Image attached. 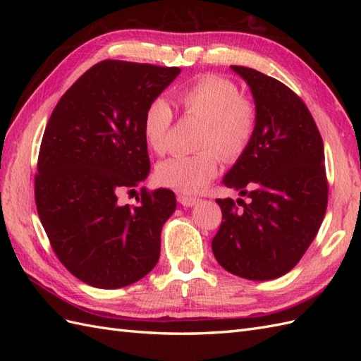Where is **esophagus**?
<instances>
[{"label":"esophagus","instance_id":"1","mask_svg":"<svg viewBox=\"0 0 361 361\" xmlns=\"http://www.w3.org/2000/svg\"><path fill=\"white\" fill-rule=\"evenodd\" d=\"M178 200L182 206H194V204L199 203L197 197H191V195H187V194H179Z\"/></svg>","mask_w":361,"mask_h":361}]
</instances>
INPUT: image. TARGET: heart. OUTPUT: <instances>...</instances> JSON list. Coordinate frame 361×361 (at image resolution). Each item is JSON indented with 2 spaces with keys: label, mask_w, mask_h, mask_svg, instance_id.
I'll return each mask as SVG.
<instances>
[{
  "label": "heart",
  "mask_w": 361,
  "mask_h": 361,
  "mask_svg": "<svg viewBox=\"0 0 361 361\" xmlns=\"http://www.w3.org/2000/svg\"><path fill=\"white\" fill-rule=\"evenodd\" d=\"M173 99L185 116L203 118L197 141L202 150L162 161L157 178L173 190L200 192L216 176L220 157L235 161L248 147L257 122L256 106L235 82L216 75L199 76L174 92ZM173 118V108L164 97H157L146 108L141 129L147 146L158 155L169 149Z\"/></svg>",
  "instance_id": "heart-1"
}]
</instances>
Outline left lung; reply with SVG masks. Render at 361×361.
Here are the masks:
<instances>
[{"label": "left lung", "mask_w": 361, "mask_h": 361, "mask_svg": "<svg viewBox=\"0 0 361 361\" xmlns=\"http://www.w3.org/2000/svg\"><path fill=\"white\" fill-rule=\"evenodd\" d=\"M256 105L255 135L226 173L227 188L250 202L218 199L223 221L212 239L218 264L247 280H272L298 264L322 224L329 185L324 143L307 106L289 87L231 66Z\"/></svg>", "instance_id": "obj_1"}]
</instances>
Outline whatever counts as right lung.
<instances>
[{"label":"right lung","instance_id":"right-lung-1","mask_svg":"<svg viewBox=\"0 0 361 361\" xmlns=\"http://www.w3.org/2000/svg\"><path fill=\"white\" fill-rule=\"evenodd\" d=\"M179 73V68L101 61L49 117L35 183L39 218L61 264L93 288L133 285L159 259L161 231L176 211V195L158 188L130 207L118 203V194L149 176L143 116Z\"/></svg>","mask_w":361,"mask_h":361}]
</instances>
